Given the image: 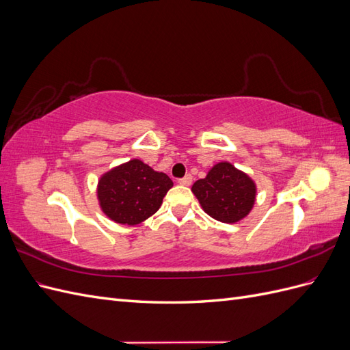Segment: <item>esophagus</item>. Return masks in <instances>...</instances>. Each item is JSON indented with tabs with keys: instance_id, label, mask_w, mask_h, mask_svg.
Returning <instances> with one entry per match:
<instances>
[{
	"instance_id": "esophagus-1",
	"label": "esophagus",
	"mask_w": 350,
	"mask_h": 350,
	"mask_svg": "<svg viewBox=\"0 0 350 350\" xmlns=\"http://www.w3.org/2000/svg\"><path fill=\"white\" fill-rule=\"evenodd\" d=\"M193 183V176L191 175H185L184 178H179L178 179V184H181V185H189Z\"/></svg>"
}]
</instances>
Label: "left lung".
I'll return each mask as SVG.
<instances>
[{"label": "left lung", "instance_id": "1", "mask_svg": "<svg viewBox=\"0 0 350 350\" xmlns=\"http://www.w3.org/2000/svg\"><path fill=\"white\" fill-rule=\"evenodd\" d=\"M193 193L207 215L224 224H235L252 208L256 185L235 166L221 162L211 167L204 179H198Z\"/></svg>", "mask_w": 350, "mask_h": 350}]
</instances>
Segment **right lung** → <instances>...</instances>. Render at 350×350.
<instances>
[{
  "label": "right lung",
  "mask_w": 350,
  "mask_h": 350,
  "mask_svg": "<svg viewBox=\"0 0 350 350\" xmlns=\"http://www.w3.org/2000/svg\"><path fill=\"white\" fill-rule=\"evenodd\" d=\"M172 185L166 174L134 159L100 178L98 196L108 217L116 224L137 225L156 213Z\"/></svg>",
  "instance_id": "obj_1"
}]
</instances>
